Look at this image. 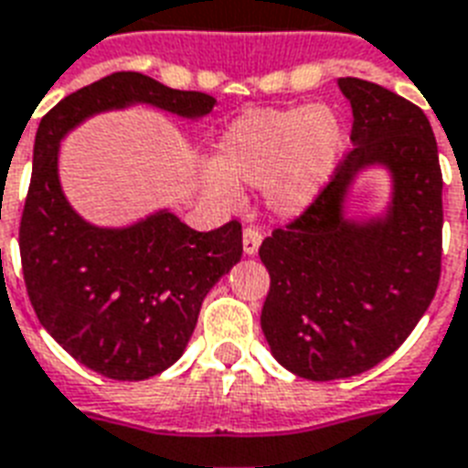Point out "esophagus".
<instances>
[{"label": "esophagus", "mask_w": 468, "mask_h": 468, "mask_svg": "<svg viewBox=\"0 0 468 468\" xmlns=\"http://www.w3.org/2000/svg\"><path fill=\"white\" fill-rule=\"evenodd\" d=\"M261 239H263V234H261L259 227H253V224H249V227H246V229H244V253L253 256V253L259 251Z\"/></svg>", "instance_id": "esophagus-1"}]
</instances>
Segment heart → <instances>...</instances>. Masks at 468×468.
Wrapping results in <instances>:
<instances>
[{
    "label": "heart",
    "mask_w": 468,
    "mask_h": 468,
    "mask_svg": "<svg viewBox=\"0 0 468 468\" xmlns=\"http://www.w3.org/2000/svg\"><path fill=\"white\" fill-rule=\"evenodd\" d=\"M344 146L342 122L317 104L246 112L222 133L209 193L239 200V185H266L281 212H298L320 193Z\"/></svg>",
    "instance_id": "b5f03b06"
}]
</instances>
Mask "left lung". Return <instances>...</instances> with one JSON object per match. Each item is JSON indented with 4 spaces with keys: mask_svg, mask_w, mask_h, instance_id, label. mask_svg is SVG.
<instances>
[{
    "mask_svg": "<svg viewBox=\"0 0 468 468\" xmlns=\"http://www.w3.org/2000/svg\"><path fill=\"white\" fill-rule=\"evenodd\" d=\"M354 148L295 219L263 239L271 275L261 329L300 378L335 381L381 364L410 336L441 273V170L425 112L386 87L342 78ZM373 162L394 173V205L376 223L344 220L350 180Z\"/></svg>",
    "mask_w": 468,
    "mask_h": 468,
    "instance_id": "left-lung-1",
    "label": "left lung"
}]
</instances>
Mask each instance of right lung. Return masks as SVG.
I'll return each instance as SVG.
<instances>
[{"label": "right lung", "instance_id": "add662e5", "mask_svg": "<svg viewBox=\"0 0 468 468\" xmlns=\"http://www.w3.org/2000/svg\"><path fill=\"white\" fill-rule=\"evenodd\" d=\"M133 102L205 117L215 97L141 72H112L41 119L19 224L24 283L36 317L72 358L114 381H144L183 356L202 300L244 253L241 224L195 231L170 212L129 229L80 219L58 183V144L90 114Z\"/></svg>", "mask_w": 468, "mask_h": 468}]
</instances>
